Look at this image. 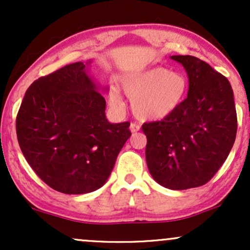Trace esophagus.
<instances>
[{"label":"esophagus","mask_w":250,"mask_h":250,"mask_svg":"<svg viewBox=\"0 0 250 250\" xmlns=\"http://www.w3.org/2000/svg\"><path fill=\"white\" fill-rule=\"evenodd\" d=\"M140 125H137V123H130V131L131 133H137V131L140 130Z\"/></svg>","instance_id":"1"}]
</instances>
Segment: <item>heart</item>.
I'll return each mask as SVG.
<instances>
[{
  "label": "heart",
  "instance_id": "b5f03b06",
  "mask_svg": "<svg viewBox=\"0 0 250 250\" xmlns=\"http://www.w3.org/2000/svg\"><path fill=\"white\" fill-rule=\"evenodd\" d=\"M122 87L133 101L135 115L145 120H160L180 107L187 93L188 82L181 73L154 67L127 76ZM109 101L115 108L125 107L117 90L110 91Z\"/></svg>",
  "mask_w": 250,
  "mask_h": 250
}]
</instances>
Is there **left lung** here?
<instances>
[{
	"instance_id": "left-lung-1",
	"label": "left lung",
	"mask_w": 250,
	"mask_h": 250,
	"mask_svg": "<svg viewBox=\"0 0 250 250\" xmlns=\"http://www.w3.org/2000/svg\"><path fill=\"white\" fill-rule=\"evenodd\" d=\"M185 67L188 96L161 121L143 123L149 173L163 187L183 190L206 185L230 153L237 130L228 79L190 55L171 56Z\"/></svg>"
}]
</instances>
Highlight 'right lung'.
I'll return each instance as SVG.
<instances>
[{"instance_id":"obj_1","label":"right lung","mask_w":250,"mask_h":250,"mask_svg":"<svg viewBox=\"0 0 250 250\" xmlns=\"http://www.w3.org/2000/svg\"><path fill=\"white\" fill-rule=\"evenodd\" d=\"M87 64L71 63L34 81L16 116L27 162L63 194L101 188L131 135L129 122H108L105 100L85 71Z\"/></svg>"}]
</instances>
